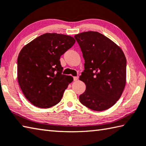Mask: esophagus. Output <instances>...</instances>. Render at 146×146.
I'll use <instances>...</instances> for the list:
<instances>
[{
    "instance_id": "34e87169",
    "label": "esophagus",
    "mask_w": 146,
    "mask_h": 146,
    "mask_svg": "<svg viewBox=\"0 0 146 146\" xmlns=\"http://www.w3.org/2000/svg\"><path fill=\"white\" fill-rule=\"evenodd\" d=\"M78 79V76H73V80H74V81L77 80Z\"/></svg>"
}]
</instances>
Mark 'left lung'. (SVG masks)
<instances>
[{"label":"left lung","instance_id":"8db88e82","mask_svg":"<svg viewBox=\"0 0 146 146\" xmlns=\"http://www.w3.org/2000/svg\"><path fill=\"white\" fill-rule=\"evenodd\" d=\"M74 37L85 60L79 79L86 89L79 100L91 110L108 109L120 98L125 87V55L120 47L98 32H84Z\"/></svg>","mask_w":146,"mask_h":146}]
</instances>
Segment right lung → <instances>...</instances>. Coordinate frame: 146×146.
Wrapping results in <instances>:
<instances>
[{"label": "right lung", "mask_w": 146, "mask_h": 146, "mask_svg": "<svg viewBox=\"0 0 146 146\" xmlns=\"http://www.w3.org/2000/svg\"><path fill=\"white\" fill-rule=\"evenodd\" d=\"M75 43L71 36L46 33L21 50L17 60L18 81L32 104L46 108L61 100L73 78L62 74L60 57Z\"/></svg>", "instance_id": "obj_1"}]
</instances>
